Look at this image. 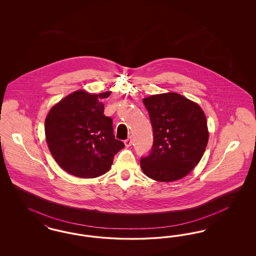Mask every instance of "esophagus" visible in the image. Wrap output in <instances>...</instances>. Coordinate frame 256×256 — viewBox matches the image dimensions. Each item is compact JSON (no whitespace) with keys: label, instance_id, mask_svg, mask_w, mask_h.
Listing matches in <instances>:
<instances>
[{"label":"esophagus","instance_id":"1","mask_svg":"<svg viewBox=\"0 0 256 256\" xmlns=\"http://www.w3.org/2000/svg\"><path fill=\"white\" fill-rule=\"evenodd\" d=\"M132 144V136H130L128 139L124 140V145L126 146H130Z\"/></svg>","mask_w":256,"mask_h":256}]
</instances>
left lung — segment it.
<instances>
[{
	"label": "left lung",
	"mask_w": 256,
	"mask_h": 256,
	"mask_svg": "<svg viewBox=\"0 0 256 256\" xmlns=\"http://www.w3.org/2000/svg\"><path fill=\"white\" fill-rule=\"evenodd\" d=\"M154 143L142 158L143 172L152 180L170 182L182 178L202 158L208 142L206 115L194 102L176 93L145 98Z\"/></svg>",
	"instance_id": "1"
}]
</instances>
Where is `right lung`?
<instances>
[{"label": "right lung", "mask_w": 256, "mask_h": 256, "mask_svg": "<svg viewBox=\"0 0 256 256\" xmlns=\"http://www.w3.org/2000/svg\"><path fill=\"white\" fill-rule=\"evenodd\" d=\"M110 95L78 90L50 110L46 140L52 158L67 172L86 178L100 176L110 170L113 156L124 146L115 139L112 119L104 114L100 102Z\"/></svg>", "instance_id": "1"}]
</instances>
